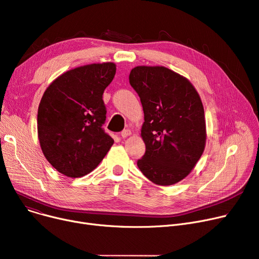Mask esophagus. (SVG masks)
<instances>
[{
	"label": "esophagus",
	"instance_id": "1",
	"mask_svg": "<svg viewBox=\"0 0 259 259\" xmlns=\"http://www.w3.org/2000/svg\"><path fill=\"white\" fill-rule=\"evenodd\" d=\"M120 135H121L122 139H126V138L129 137V135H131V131L129 129H126V130H124V131L120 133Z\"/></svg>",
	"mask_w": 259,
	"mask_h": 259
}]
</instances>
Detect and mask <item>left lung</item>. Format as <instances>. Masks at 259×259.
<instances>
[{
  "label": "left lung",
  "mask_w": 259,
  "mask_h": 259,
  "mask_svg": "<svg viewBox=\"0 0 259 259\" xmlns=\"http://www.w3.org/2000/svg\"><path fill=\"white\" fill-rule=\"evenodd\" d=\"M144 110L141 137L146 145L138 160L152 183L170 186L190 174L205 150L203 106L187 77L164 66H137L129 75Z\"/></svg>",
  "instance_id": "1"
}]
</instances>
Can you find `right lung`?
<instances>
[{"instance_id":"1","label":"right lung","mask_w":259,"mask_h":259,"mask_svg":"<svg viewBox=\"0 0 259 259\" xmlns=\"http://www.w3.org/2000/svg\"><path fill=\"white\" fill-rule=\"evenodd\" d=\"M116 65L79 66L58 76L45 90L37 110V137L51 166L68 178H81L99 166L114 141L103 130V93Z\"/></svg>"}]
</instances>
